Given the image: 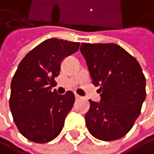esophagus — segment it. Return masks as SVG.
<instances>
[{"instance_id":"34e87169","label":"esophagus","mask_w":154,"mask_h":154,"mask_svg":"<svg viewBox=\"0 0 154 154\" xmlns=\"http://www.w3.org/2000/svg\"><path fill=\"white\" fill-rule=\"evenodd\" d=\"M75 98H76V99H80L81 96H79V95H77V94H75Z\"/></svg>"}]
</instances>
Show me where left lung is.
I'll list each match as a JSON object with an SVG mask.
<instances>
[{"mask_svg": "<svg viewBox=\"0 0 154 154\" xmlns=\"http://www.w3.org/2000/svg\"><path fill=\"white\" fill-rule=\"evenodd\" d=\"M92 83L100 87L101 101L89 100L85 115L89 133L111 141L131 131L145 100V77L140 63L115 43H82Z\"/></svg>", "mask_w": 154, "mask_h": 154, "instance_id": "1", "label": "left lung"}]
</instances>
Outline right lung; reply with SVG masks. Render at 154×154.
<instances>
[{
    "mask_svg": "<svg viewBox=\"0 0 154 154\" xmlns=\"http://www.w3.org/2000/svg\"><path fill=\"white\" fill-rule=\"evenodd\" d=\"M79 46V42L49 38L20 61L11 83L10 109L20 133L27 140L45 143L62 131L75 96L71 91L58 95L51 87L62 60Z\"/></svg>",
    "mask_w": 154,
    "mask_h": 154,
    "instance_id": "right-lung-1",
    "label": "right lung"
}]
</instances>
